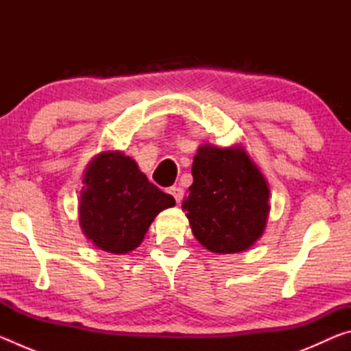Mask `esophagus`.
Masks as SVG:
<instances>
[{
    "instance_id": "1",
    "label": "esophagus",
    "mask_w": 351,
    "mask_h": 351,
    "mask_svg": "<svg viewBox=\"0 0 351 351\" xmlns=\"http://www.w3.org/2000/svg\"><path fill=\"white\" fill-rule=\"evenodd\" d=\"M170 193L173 195V198H175L176 203H181V199L184 197L182 187H170Z\"/></svg>"
}]
</instances>
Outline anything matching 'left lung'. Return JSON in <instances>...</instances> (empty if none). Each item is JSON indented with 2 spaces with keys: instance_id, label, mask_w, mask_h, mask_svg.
I'll use <instances>...</instances> for the list:
<instances>
[{
  "instance_id": "obj_1",
  "label": "left lung",
  "mask_w": 351,
  "mask_h": 351,
  "mask_svg": "<svg viewBox=\"0 0 351 351\" xmlns=\"http://www.w3.org/2000/svg\"><path fill=\"white\" fill-rule=\"evenodd\" d=\"M192 175L182 209L195 239L215 254L251 247L268 221L269 187L245 148L201 145Z\"/></svg>"
}]
</instances>
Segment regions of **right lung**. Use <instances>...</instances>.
<instances>
[{"label": "right lung", "mask_w": 351, "mask_h": 351, "mask_svg": "<svg viewBox=\"0 0 351 351\" xmlns=\"http://www.w3.org/2000/svg\"><path fill=\"white\" fill-rule=\"evenodd\" d=\"M79 223L94 245L111 254H128L144 240L161 210L175 206L122 152H102L83 175Z\"/></svg>", "instance_id": "add662e5"}]
</instances>
